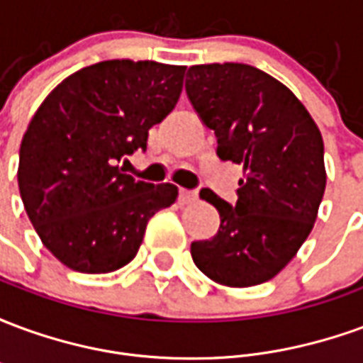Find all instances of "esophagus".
<instances>
[{
    "label": "esophagus",
    "instance_id": "1",
    "mask_svg": "<svg viewBox=\"0 0 363 363\" xmlns=\"http://www.w3.org/2000/svg\"><path fill=\"white\" fill-rule=\"evenodd\" d=\"M198 194L196 192H192V190H184L182 189L179 192V200H181V204H192V202H196Z\"/></svg>",
    "mask_w": 363,
    "mask_h": 363
}]
</instances>
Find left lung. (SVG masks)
Returning a JSON list of instances; mask_svg holds the SVG:
<instances>
[{"mask_svg":"<svg viewBox=\"0 0 363 363\" xmlns=\"http://www.w3.org/2000/svg\"><path fill=\"white\" fill-rule=\"evenodd\" d=\"M184 87L221 161L243 167L235 206L200 190L221 223L192 243V260L221 286H259L288 267L315 225L327 186L323 135L284 83L247 64L192 66Z\"/></svg>","mask_w":363,"mask_h":363,"instance_id":"obj_1","label":"left lung"}]
</instances>
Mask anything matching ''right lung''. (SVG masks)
<instances>
[{
  "mask_svg": "<svg viewBox=\"0 0 363 363\" xmlns=\"http://www.w3.org/2000/svg\"><path fill=\"white\" fill-rule=\"evenodd\" d=\"M186 66L106 60L75 72L38 106L19 151V192L30 223L56 259L83 274L126 267L147 221L174 204L171 182L122 173L147 147L150 128L173 111Z\"/></svg>",
  "mask_w": 363,
  "mask_h": 363,
  "instance_id": "1",
  "label": "right lung"
}]
</instances>
